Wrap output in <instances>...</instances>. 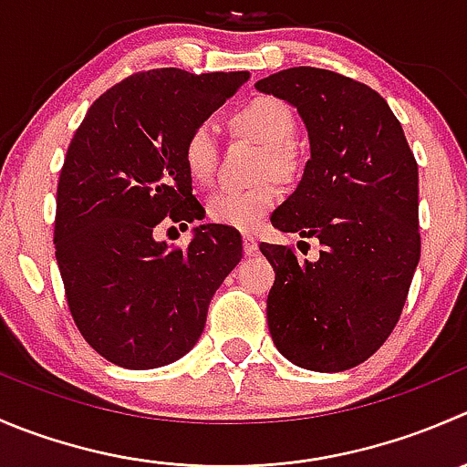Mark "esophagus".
I'll list each match as a JSON object with an SVG mask.
<instances>
[{"label":"esophagus","mask_w":467,"mask_h":467,"mask_svg":"<svg viewBox=\"0 0 467 467\" xmlns=\"http://www.w3.org/2000/svg\"><path fill=\"white\" fill-rule=\"evenodd\" d=\"M257 242H255V237H251V234H244V253H246V255H255L257 253Z\"/></svg>","instance_id":"34e87169"}]
</instances>
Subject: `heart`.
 <instances>
[{
	"mask_svg": "<svg viewBox=\"0 0 467 467\" xmlns=\"http://www.w3.org/2000/svg\"><path fill=\"white\" fill-rule=\"evenodd\" d=\"M234 125L265 146L262 173L278 178H292L296 173L298 157L292 139L296 132V119L283 99L253 98L234 113ZM184 166L196 182L207 184L216 169V139L210 125H198L184 141ZM280 202V189L275 182H262L253 189H221L207 202V214L214 223L234 230H255Z\"/></svg>",
	"mask_w": 467,
	"mask_h": 467,
	"instance_id": "heart-1",
	"label": "heart"
}]
</instances>
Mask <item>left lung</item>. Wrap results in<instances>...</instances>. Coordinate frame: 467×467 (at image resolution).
I'll return each instance as SVG.
<instances>
[{
  "instance_id": "left-lung-1",
  "label": "left lung",
  "mask_w": 467,
  "mask_h": 467,
  "mask_svg": "<svg viewBox=\"0 0 467 467\" xmlns=\"http://www.w3.org/2000/svg\"><path fill=\"white\" fill-rule=\"evenodd\" d=\"M255 88L296 107L310 139L301 182L271 223L321 244L315 262L260 244L275 271L271 339L303 369H351L386 342L409 296L420 262L418 161L386 99L360 81L298 66Z\"/></svg>"
}]
</instances>
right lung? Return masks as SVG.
<instances>
[{
	"label": "right lung",
	"mask_w": 467,
	"mask_h": 467,
	"mask_svg": "<svg viewBox=\"0 0 467 467\" xmlns=\"http://www.w3.org/2000/svg\"><path fill=\"white\" fill-rule=\"evenodd\" d=\"M248 72H139L99 95L67 146L54 244L67 307L109 363L152 369L189 354L207 307L242 260L234 228L202 223L187 248L157 242L161 221L205 219L184 141Z\"/></svg>",
	"instance_id": "1"
}]
</instances>
